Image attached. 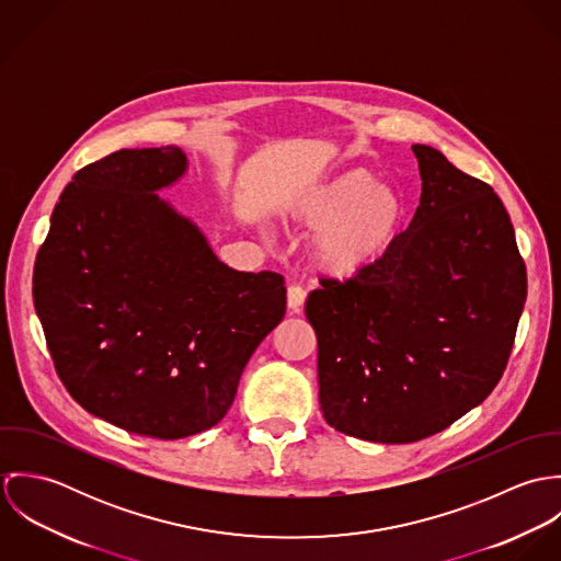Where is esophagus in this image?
Returning a JSON list of instances; mask_svg holds the SVG:
<instances>
[{"label": "esophagus", "instance_id": "1", "mask_svg": "<svg viewBox=\"0 0 561 561\" xmlns=\"http://www.w3.org/2000/svg\"><path fill=\"white\" fill-rule=\"evenodd\" d=\"M305 300H307V291L300 285H291L287 289V307H289V311L300 313L302 307H305Z\"/></svg>", "mask_w": 561, "mask_h": 561}]
</instances>
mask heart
I'll list each match as a JSON object with an SVG mask.
<instances>
[{
  "label": "heart",
  "mask_w": 561,
  "mask_h": 561,
  "mask_svg": "<svg viewBox=\"0 0 561 561\" xmlns=\"http://www.w3.org/2000/svg\"><path fill=\"white\" fill-rule=\"evenodd\" d=\"M289 218L317 229L311 263L334 278L360 276L378 267L400 243L408 225V205L398 187L376 183L365 168L343 170L289 207Z\"/></svg>",
  "instance_id": "heart-1"
}]
</instances>
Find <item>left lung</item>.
<instances>
[{
  "instance_id": "obj_1",
  "label": "left lung",
  "mask_w": 561,
  "mask_h": 561,
  "mask_svg": "<svg viewBox=\"0 0 561 561\" xmlns=\"http://www.w3.org/2000/svg\"><path fill=\"white\" fill-rule=\"evenodd\" d=\"M412 151L421 198L396 250L360 276L321 278L305 309L323 419L387 445L438 434L492 393L527 298L501 198L440 151Z\"/></svg>"
}]
</instances>
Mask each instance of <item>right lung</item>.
Masks as SVG:
<instances>
[{"instance_id":"obj_1","label":"right lung","mask_w":561,"mask_h":561,"mask_svg":"<svg viewBox=\"0 0 561 561\" xmlns=\"http://www.w3.org/2000/svg\"><path fill=\"white\" fill-rule=\"evenodd\" d=\"M176 147L123 149L65 187L34 263L54 367L90 414L161 440L214 427L256 345L283 321L276 272H238L156 194Z\"/></svg>"}]
</instances>
